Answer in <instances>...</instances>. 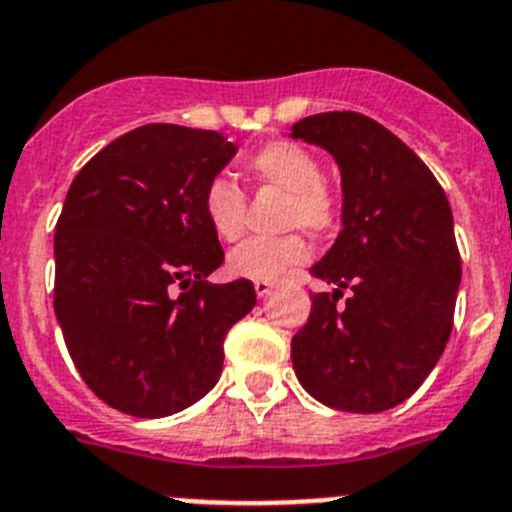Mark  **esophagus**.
Listing matches in <instances>:
<instances>
[{
  "label": "esophagus",
  "mask_w": 512,
  "mask_h": 512,
  "mask_svg": "<svg viewBox=\"0 0 512 512\" xmlns=\"http://www.w3.org/2000/svg\"><path fill=\"white\" fill-rule=\"evenodd\" d=\"M253 289H256V294H259V297H269L271 289H274V284H271V281H264V279H256L253 281Z\"/></svg>",
  "instance_id": "34e87169"
}]
</instances>
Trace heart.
Returning a JSON list of instances; mask_svg holds the SVG:
<instances>
[{"label":"heart","mask_w":512,"mask_h":512,"mask_svg":"<svg viewBox=\"0 0 512 512\" xmlns=\"http://www.w3.org/2000/svg\"><path fill=\"white\" fill-rule=\"evenodd\" d=\"M248 170L264 185L287 192L284 223L327 231L337 223L340 205L335 192L322 182L320 162L309 149L294 142H271L248 157ZM203 215L220 241H238L246 231V198L231 177L218 175L203 190ZM309 259V246L299 233L279 238H251L233 248L228 269L243 279L276 281Z\"/></svg>","instance_id":"1"}]
</instances>
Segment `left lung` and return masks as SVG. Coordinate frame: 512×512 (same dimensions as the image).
I'll return each instance as SVG.
<instances>
[{
  "mask_svg": "<svg viewBox=\"0 0 512 512\" xmlns=\"http://www.w3.org/2000/svg\"><path fill=\"white\" fill-rule=\"evenodd\" d=\"M292 139L327 149L342 177V231L309 269L335 289L312 294L292 337L294 373L330 409H393L424 383L452 332L462 281L452 208L429 167L368 116H307Z\"/></svg>",
  "mask_w": 512,
  "mask_h": 512,
  "instance_id": "left-lung-1",
  "label": "left lung"
}]
</instances>
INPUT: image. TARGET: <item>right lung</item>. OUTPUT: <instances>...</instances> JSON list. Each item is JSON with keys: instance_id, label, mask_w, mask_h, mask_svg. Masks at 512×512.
<instances>
[{"instance_id": "obj_1", "label": "right lung", "mask_w": 512, "mask_h": 512, "mask_svg": "<svg viewBox=\"0 0 512 512\" xmlns=\"http://www.w3.org/2000/svg\"><path fill=\"white\" fill-rule=\"evenodd\" d=\"M236 152L218 131L139 126L88 159L65 195L55 317L86 386L121 414L162 419L200 401L225 335L256 307L248 279L208 281L225 256L203 190Z\"/></svg>"}]
</instances>
